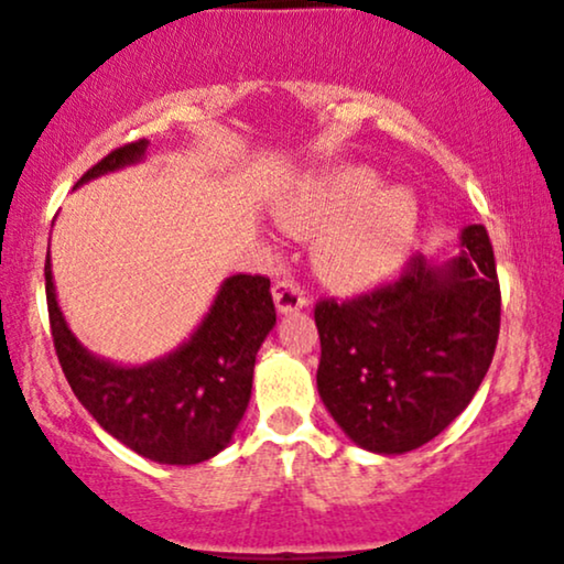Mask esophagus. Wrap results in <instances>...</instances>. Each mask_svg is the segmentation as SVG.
Masks as SVG:
<instances>
[{
	"label": "esophagus",
	"mask_w": 564,
	"mask_h": 564,
	"mask_svg": "<svg viewBox=\"0 0 564 564\" xmlns=\"http://www.w3.org/2000/svg\"><path fill=\"white\" fill-rule=\"evenodd\" d=\"M273 302L278 313H296V310L307 304V296H304V291L294 281H278L273 286Z\"/></svg>",
	"instance_id": "1"
}]
</instances>
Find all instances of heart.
<instances>
[{
	"label": "heart",
	"mask_w": 564,
	"mask_h": 564,
	"mask_svg": "<svg viewBox=\"0 0 564 564\" xmlns=\"http://www.w3.org/2000/svg\"><path fill=\"white\" fill-rule=\"evenodd\" d=\"M278 223L294 236H315L313 268L323 283L360 291L403 262L419 225L411 191L379 187V174L347 164L315 174L278 206Z\"/></svg>",
	"instance_id": "1"
}]
</instances>
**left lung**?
<instances>
[{"instance_id": "obj_1", "label": "left lung", "mask_w": 564, "mask_h": 564, "mask_svg": "<svg viewBox=\"0 0 564 564\" xmlns=\"http://www.w3.org/2000/svg\"><path fill=\"white\" fill-rule=\"evenodd\" d=\"M318 392L360 448L408 453L448 426L482 384L501 326L488 230H462L443 264L411 257L398 281L315 304Z\"/></svg>"}]
</instances>
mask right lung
I'll use <instances>...</instances> for the list:
<instances>
[{"label":"right lung","mask_w":564,"mask_h":564,"mask_svg":"<svg viewBox=\"0 0 564 564\" xmlns=\"http://www.w3.org/2000/svg\"><path fill=\"white\" fill-rule=\"evenodd\" d=\"M148 140L97 161L76 187L145 156ZM57 360L79 403L108 435L159 464L191 467L228 448L251 398L257 349L275 326L270 278L230 275L200 326L174 352L145 366H119L89 352L57 307L53 268L44 264Z\"/></svg>","instance_id":"add662e5"}]
</instances>
